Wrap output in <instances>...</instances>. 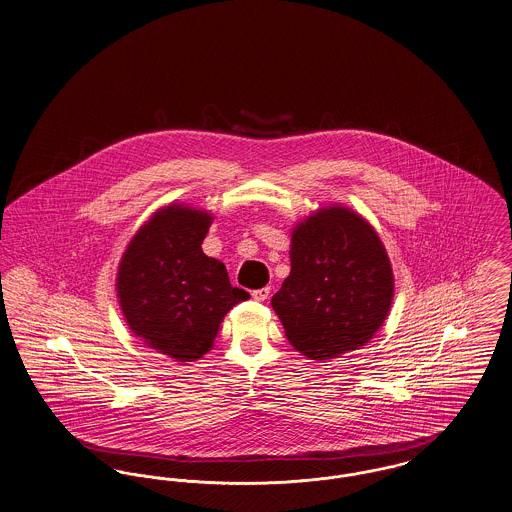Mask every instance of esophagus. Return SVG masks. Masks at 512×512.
Wrapping results in <instances>:
<instances>
[{
  "mask_svg": "<svg viewBox=\"0 0 512 512\" xmlns=\"http://www.w3.org/2000/svg\"><path fill=\"white\" fill-rule=\"evenodd\" d=\"M270 297V287H262V289H256V291H252V299L254 301H266Z\"/></svg>",
  "mask_w": 512,
  "mask_h": 512,
  "instance_id": "34e87169",
  "label": "esophagus"
}]
</instances>
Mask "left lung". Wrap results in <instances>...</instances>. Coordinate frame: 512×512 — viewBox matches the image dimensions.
<instances>
[{"mask_svg":"<svg viewBox=\"0 0 512 512\" xmlns=\"http://www.w3.org/2000/svg\"><path fill=\"white\" fill-rule=\"evenodd\" d=\"M291 272L272 297L285 338L312 361L361 349L394 301V272L375 227L341 204L293 227Z\"/></svg>","mask_w":512,"mask_h":512,"instance_id":"1","label":"left lung"}]
</instances>
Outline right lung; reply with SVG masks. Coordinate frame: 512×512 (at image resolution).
<instances>
[{
  "label": "right lung",
  "instance_id": "obj_1",
  "mask_svg": "<svg viewBox=\"0 0 512 512\" xmlns=\"http://www.w3.org/2000/svg\"><path fill=\"white\" fill-rule=\"evenodd\" d=\"M213 213L172 202L159 207L126 246L116 297L134 336L178 363L202 359L225 314L250 299L202 242Z\"/></svg>",
  "mask_w": 512,
  "mask_h": 512
}]
</instances>
